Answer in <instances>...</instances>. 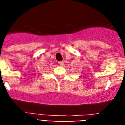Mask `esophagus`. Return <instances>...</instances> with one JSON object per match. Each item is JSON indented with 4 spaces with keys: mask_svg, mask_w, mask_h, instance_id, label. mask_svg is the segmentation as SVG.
Instances as JSON below:
<instances>
[{
    "mask_svg": "<svg viewBox=\"0 0 125 125\" xmlns=\"http://www.w3.org/2000/svg\"><path fill=\"white\" fill-rule=\"evenodd\" d=\"M59 64L61 65V66H63L64 62L63 61H60V62H59Z\"/></svg>",
    "mask_w": 125,
    "mask_h": 125,
    "instance_id": "1",
    "label": "esophagus"
}]
</instances>
